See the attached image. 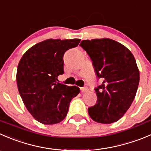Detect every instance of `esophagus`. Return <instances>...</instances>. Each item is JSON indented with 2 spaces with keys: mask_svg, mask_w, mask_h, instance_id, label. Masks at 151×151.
Here are the masks:
<instances>
[{
  "mask_svg": "<svg viewBox=\"0 0 151 151\" xmlns=\"http://www.w3.org/2000/svg\"><path fill=\"white\" fill-rule=\"evenodd\" d=\"M80 91H81V92H86L88 91V87H83L80 88Z\"/></svg>",
  "mask_w": 151,
  "mask_h": 151,
  "instance_id": "obj_1",
  "label": "esophagus"
}]
</instances>
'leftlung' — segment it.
Here are the masks:
<instances>
[{"mask_svg": "<svg viewBox=\"0 0 151 151\" xmlns=\"http://www.w3.org/2000/svg\"><path fill=\"white\" fill-rule=\"evenodd\" d=\"M80 46L92 61L98 78L96 105L88 109L99 123L111 124L124 116L132 104L139 83V71L131 51L109 38L82 40Z\"/></svg>", "mask_w": 151, "mask_h": 151, "instance_id": "1", "label": "left lung"}]
</instances>
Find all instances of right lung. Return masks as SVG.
<instances>
[{
    "label": "right lung",
    "instance_id": "obj_1",
    "mask_svg": "<svg viewBox=\"0 0 151 151\" xmlns=\"http://www.w3.org/2000/svg\"><path fill=\"white\" fill-rule=\"evenodd\" d=\"M80 39H48L34 45L17 65V88L25 106L37 121L53 125L63 120L77 86L58 83L63 74L64 53L78 46Z\"/></svg>",
    "mask_w": 151,
    "mask_h": 151
}]
</instances>
